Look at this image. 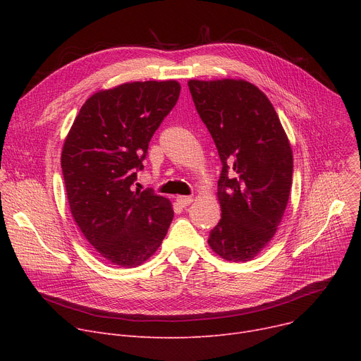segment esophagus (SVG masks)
Wrapping results in <instances>:
<instances>
[{
  "mask_svg": "<svg viewBox=\"0 0 361 361\" xmlns=\"http://www.w3.org/2000/svg\"><path fill=\"white\" fill-rule=\"evenodd\" d=\"M177 202H178V204H181L183 207H185V206H188V204H190V203L193 202V197H192V196H178V197H177Z\"/></svg>",
  "mask_w": 361,
  "mask_h": 361,
  "instance_id": "34e87169",
  "label": "esophagus"
}]
</instances>
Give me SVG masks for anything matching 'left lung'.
Instances as JSON below:
<instances>
[{"label":"left lung","mask_w":361,"mask_h":361,"mask_svg":"<svg viewBox=\"0 0 361 361\" xmlns=\"http://www.w3.org/2000/svg\"><path fill=\"white\" fill-rule=\"evenodd\" d=\"M188 89L222 162V214L207 243L225 260H252L276 233L288 203V137L267 94L249 82L188 80Z\"/></svg>","instance_id":"1"}]
</instances>
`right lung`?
Listing matches in <instances>:
<instances>
[{"instance_id":"1","label":"right lung","mask_w":361,"mask_h":361,"mask_svg":"<svg viewBox=\"0 0 361 361\" xmlns=\"http://www.w3.org/2000/svg\"><path fill=\"white\" fill-rule=\"evenodd\" d=\"M180 90L176 80L99 90L83 104L66 137L61 168L71 215L112 264L139 267L158 250L173 221L168 199L131 187Z\"/></svg>"}]
</instances>
